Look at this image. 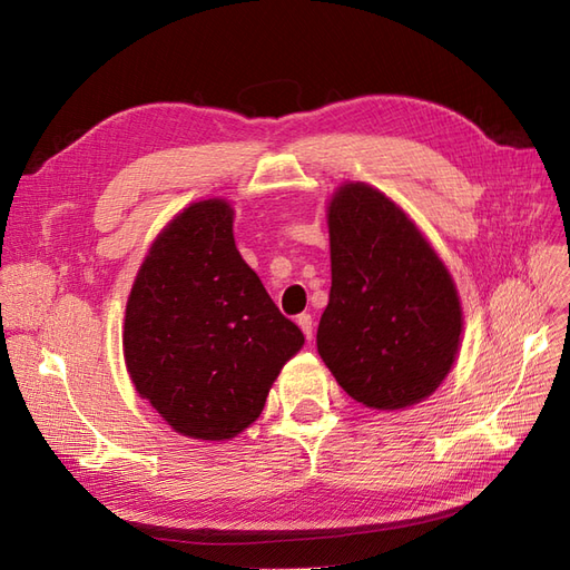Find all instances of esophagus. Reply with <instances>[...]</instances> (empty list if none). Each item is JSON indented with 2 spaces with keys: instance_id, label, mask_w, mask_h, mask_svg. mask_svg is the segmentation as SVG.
I'll list each match as a JSON object with an SVG mask.
<instances>
[{
  "instance_id": "obj_1",
  "label": "esophagus",
  "mask_w": 570,
  "mask_h": 570,
  "mask_svg": "<svg viewBox=\"0 0 570 570\" xmlns=\"http://www.w3.org/2000/svg\"><path fill=\"white\" fill-rule=\"evenodd\" d=\"M297 325L302 327V333L306 335V340L314 337V318H312V316H308V314H299V316H297Z\"/></svg>"
}]
</instances>
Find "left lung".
<instances>
[{
  "label": "left lung",
  "instance_id": "left-lung-1",
  "mask_svg": "<svg viewBox=\"0 0 570 570\" xmlns=\"http://www.w3.org/2000/svg\"><path fill=\"white\" fill-rule=\"evenodd\" d=\"M327 228L333 287L316 333L321 358L361 404L421 402L459 350L452 275L400 206L371 185L340 187Z\"/></svg>",
  "mask_w": 570,
  "mask_h": 570
}]
</instances>
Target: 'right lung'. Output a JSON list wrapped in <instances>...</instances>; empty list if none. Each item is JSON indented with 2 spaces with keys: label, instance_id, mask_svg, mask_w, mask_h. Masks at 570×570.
<instances>
[{
  "label": "right lung",
  "instance_id": "right-lung-1",
  "mask_svg": "<svg viewBox=\"0 0 570 570\" xmlns=\"http://www.w3.org/2000/svg\"><path fill=\"white\" fill-rule=\"evenodd\" d=\"M304 344L239 256L223 199L187 206L151 245L126 306V366L178 433L230 440Z\"/></svg>",
  "mask_w": 570,
  "mask_h": 570
}]
</instances>
